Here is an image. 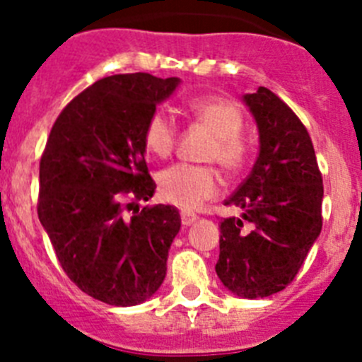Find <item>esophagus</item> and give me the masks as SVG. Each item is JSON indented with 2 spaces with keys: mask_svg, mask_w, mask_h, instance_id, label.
Here are the masks:
<instances>
[{
  "mask_svg": "<svg viewBox=\"0 0 362 362\" xmlns=\"http://www.w3.org/2000/svg\"><path fill=\"white\" fill-rule=\"evenodd\" d=\"M197 221V216L196 214H192V212H181V223H183L185 226H190L192 223H196Z\"/></svg>",
  "mask_w": 362,
  "mask_h": 362,
  "instance_id": "1",
  "label": "esophagus"
}]
</instances>
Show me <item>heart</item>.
Masks as SVG:
<instances>
[{
  "instance_id": "b5f03b06",
  "label": "heart",
  "mask_w": 362,
  "mask_h": 362,
  "mask_svg": "<svg viewBox=\"0 0 362 362\" xmlns=\"http://www.w3.org/2000/svg\"><path fill=\"white\" fill-rule=\"evenodd\" d=\"M188 114L212 134L203 152V161L217 163L225 174H238L248 158V145L241 136L245 117L238 105L223 98L192 99ZM177 129L168 114L158 110L146 121L143 145L156 158H168L175 146ZM159 194L165 201L181 209H197L219 192V175L212 166L172 165L159 174Z\"/></svg>"
}]
</instances>
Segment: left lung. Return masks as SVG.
<instances>
[{"label":"left lung","mask_w":362,"mask_h":362,"mask_svg":"<svg viewBox=\"0 0 362 362\" xmlns=\"http://www.w3.org/2000/svg\"><path fill=\"white\" fill-rule=\"evenodd\" d=\"M243 101L257 123L259 156L225 201L243 216L221 221L216 272L230 292L257 299L286 288L319 238L322 175L308 130L283 99L259 86Z\"/></svg>","instance_id":"1"}]
</instances>
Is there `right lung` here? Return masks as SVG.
<instances>
[{
    "instance_id": "add662e5",
    "label": "right lung",
    "mask_w": 362,
    "mask_h": 362,
    "mask_svg": "<svg viewBox=\"0 0 362 362\" xmlns=\"http://www.w3.org/2000/svg\"><path fill=\"white\" fill-rule=\"evenodd\" d=\"M177 85L145 72L99 79L63 108L41 156V225L70 281L107 305H139L165 281L177 209L127 210L156 192L143 130Z\"/></svg>"
}]
</instances>
